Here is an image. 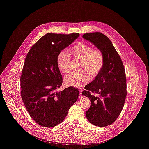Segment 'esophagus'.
<instances>
[{
  "label": "esophagus",
  "instance_id": "obj_1",
  "mask_svg": "<svg viewBox=\"0 0 149 149\" xmlns=\"http://www.w3.org/2000/svg\"><path fill=\"white\" fill-rule=\"evenodd\" d=\"M82 89H79V96H81L82 95Z\"/></svg>",
  "mask_w": 149,
  "mask_h": 149
}]
</instances>
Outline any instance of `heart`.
<instances>
[{"mask_svg": "<svg viewBox=\"0 0 149 149\" xmlns=\"http://www.w3.org/2000/svg\"><path fill=\"white\" fill-rule=\"evenodd\" d=\"M71 56L75 60H82L80 71L82 73L72 72L64 78V84L67 86L81 87L91 79L90 76L96 77L102 71L104 66V57L102 53L85 41H78L70 49ZM56 63L59 70L67 74L71 70V59L68 53L62 50L57 56Z\"/></svg>", "mask_w": 149, "mask_h": 149, "instance_id": "1", "label": "heart"}]
</instances>
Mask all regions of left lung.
Returning a JSON list of instances; mask_svg holds the SVG:
<instances>
[{"instance_id": "1", "label": "left lung", "mask_w": 149, "mask_h": 149, "mask_svg": "<svg viewBox=\"0 0 149 149\" xmlns=\"http://www.w3.org/2000/svg\"><path fill=\"white\" fill-rule=\"evenodd\" d=\"M82 37L93 44L104 57L102 71L85 86L82 95L91 102L85 113L88 121L95 126L105 127L116 120L123 108L127 94L125 70L119 55L105 35L95 32L84 34Z\"/></svg>"}]
</instances>
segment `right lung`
Wrapping results in <instances>:
<instances>
[{"label": "right lung", "instance_id": "add662e5", "mask_svg": "<svg viewBox=\"0 0 149 149\" xmlns=\"http://www.w3.org/2000/svg\"><path fill=\"white\" fill-rule=\"evenodd\" d=\"M79 36L47 33L26 56L20 77L21 96L30 116L41 126L52 127L61 123L78 100L79 91L74 87L55 90L63 83L57 56Z\"/></svg>", "mask_w": 149, "mask_h": 149}]
</instances>
